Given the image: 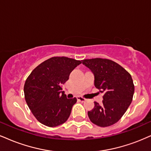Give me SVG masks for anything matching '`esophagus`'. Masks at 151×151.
Wrapping results in <instances>:
<instances>
[{
	"label": "esophagus",
	"instance_id": "obj_1",
	"mask_svg": "<svg viewBox=\"0 0 151 151\" xmlns=\"http://www.w3.org/2000/svg\"><path fill=\"white\" fill-rule=\"evenodd\" d=\"M77 99H78V101H79L81 102H85V101H86V99H84V98H83L82 96H78Z\"/></svg>",
	"mask_w": 151,
	"mask_h": 151
}]
</instances>
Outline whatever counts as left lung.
I'll use <instances>...</instances> for the list:
<instances>
[{"label":"left lung","instance_id":"obj_1","mask_svg":"<svg viewBox=\"0 0 151 151\" xmlns=\"http://www.w3.org/2000/svg\"><path fill=\"white\" fill-rule=\"evenodd\" d=\"M82 63L94 74V86L104 94L103 104L94 102V109L87 113L89 118L102 127L116 123L132 101L134 86L131 75L109 59H84Z\"/></svg>","mask_w":151,"mask_h":151}]
</instances>
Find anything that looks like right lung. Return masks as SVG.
<instances>
[{
    "instance_id": "1",
    "label": "right lung",
    "mask_w": 151,
    "mask_h": 151,
    "mask_svg": "<svg viewBox=\"0 0 151 151\" xmlns=\"http://www.w3.org/2000/svg\"><path fill=\"white\" fill-rule=\"evenodd\" d=\"M81 64V61L68 57H52L31 73L24 85V96L29 109L40 123L57 127L69 118L77 99H67L62 85Z\"/></svg>"
}]
</instances>
